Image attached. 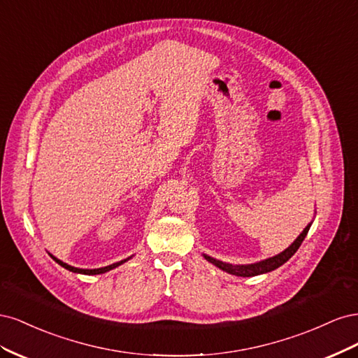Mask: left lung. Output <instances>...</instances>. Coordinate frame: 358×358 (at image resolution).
I'll return each mask as SVG.
<instances>
[{
  "label": "left lung",
  "mask_w": 358,
  "mask_h": 358,
  "mask_svg": "<svg viewBox=\"0 0 358 358\" xmlns=\"http://www.w3.org/2000/svg\"><path fill=\"white\" fill-rule=\"evenodd\" d=\"M310 225H312V222H309V224L305 227V230H303V231L299 234L297 239H296L294 242H292V243L285 249V251L279 252L278 255H273V257H270V258L262 259V262L252 263V264H230V263H224V262H221V259H216V258H213V257H210V255H206V254H203V257H204L206 259H208L209 263H212L213 266L221 268L222 272H227V273L234 275V276L251 278V276H257V275L268 273V272H272V270H275V268L282 266L284 263H287L288 259L297 252V249L300 248L301 242L305 241V237H306V234H308V231H309V229H310Z\"/></svg>",
  "instance_id": "obj_1"
}]
</instances>
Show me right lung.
Wrapping results in <instances>:
<instances>
[{
	"label": "right lung",
	"instance_id": "1",
	"mask_svg": "<svg viewBox=\"0 0 358 358\" xmlns=\"http://www.w3.org/2000/svg\"><path fill=\"white\" fill-rule=\"evenodd\" d=\"M49 255H50L53 259H55V262H57L59 266H62L64 268L70 270V272H73V273H82V275H101V273L109 272V270H113V268H116L117 266L124 264L125 262H128L129 258H133V255H131V257H128V258L122 259V262H117V263H113V264H110V266H106V267H100V268H79V267H73V266H70V264H67V263L61 262V259H58L57 257H53L52 254H49Z\"/></svg>",
	"mask_w": 358,
	"mask_h": 358
}]
</instances>
